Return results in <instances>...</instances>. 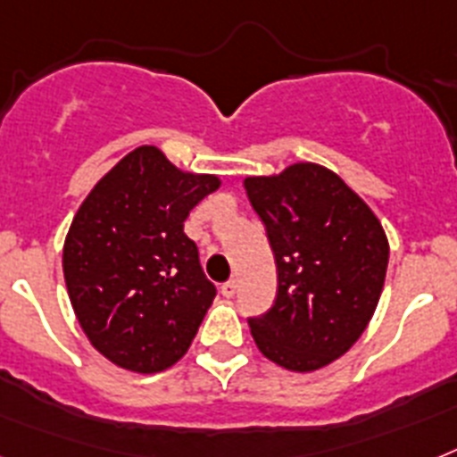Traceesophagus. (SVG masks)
Wrapping results in <instances>:
<instances>
[{
    "label": "esophagus",
    "instance_id": "34e87169",
    "mask_svg": "<svg viewBox=\"0 0 457 457\" xmlns=\"http://www.w3.org/2000/svg\"><path fill=\"white\" fill-rule=\"evenodd\" d=\"M220 293H222V297H235V293H237V281L235 278H229L228 283H222L220 286Z\"/></svg>",
    "mask_w": 457,
    "mask_h": 457
}]
</instances>
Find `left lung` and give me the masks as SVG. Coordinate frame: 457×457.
<instances>
[{
    "label": "left lung",
    "mask_w": 457,
    "mask_h": 457,
    "mask_svg": "<svg viewBox=\"0 0 457 457\" xmlns=\"http://www.w3.org/2000/svg\"><path fill=\"white\" fill-rule=\"evenodd\" d=\"M244 187L278 271L274 306L248 320L253 341L283 370H323L360 339L377 312L388 270L386 229L323 164L246 176Z\"/></svg>",
    "instance_id": "1"
}]
</instances>
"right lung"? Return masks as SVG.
<instances>
[{
	"label": "right lung",
	"instance_id": "obj_1",
	"mask_svg": "<svg viewBox=\"0 0 457 457\" xmlns=\"http://www.w3.org/2000/svg\"><path fill=\"white\" fill-rule=\"evenodd\" d=\"M218 187L216 174L186 171L157 145H139L79 206L62 248L64 283L83 335L109 362L155 374L187 353L216 287L183 222Z\"/></svg>",
	"mask_w": 457,
	"mask_h": 457
}]
</instances>
